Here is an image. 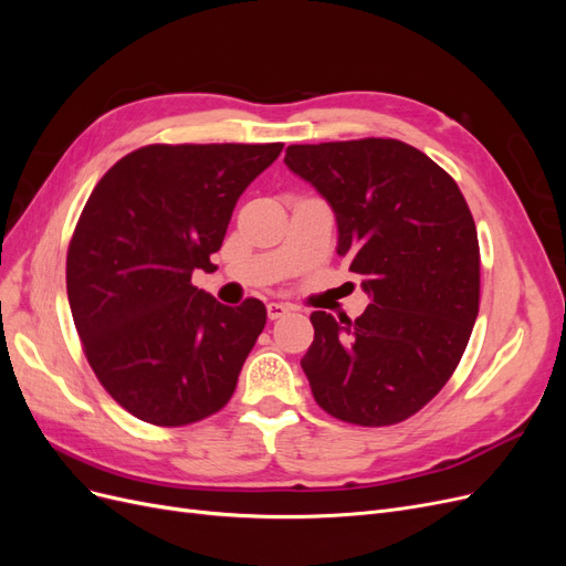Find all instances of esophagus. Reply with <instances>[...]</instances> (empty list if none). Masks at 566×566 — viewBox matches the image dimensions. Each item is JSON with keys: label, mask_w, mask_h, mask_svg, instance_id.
Returning <instances> with one entry per match:
<instances>
[{"label": "esophagus", "mask_w": 566, "mask_h": 566, "mask_svg": "<svg viewBox=\"0 0 566 566\" xmlns=\"http://www.w3.org/2000/svg\"><path fill=\"white\" fill-rule=\"evenodd\" d=\"M290 310L285 304H279V302H269L266 304V314H269V318L271 321H276V318H281V316H285Z\"/></svg>", "instance_id": "obj_1"}]
</instances>
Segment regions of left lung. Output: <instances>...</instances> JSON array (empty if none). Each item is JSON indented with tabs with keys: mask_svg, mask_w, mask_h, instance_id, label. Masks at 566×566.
<instances>
[{
	"mask_svg": "<svg viewBox=\"0 0 566 566\" xmlns=\"http://www.w3.org/2000/svg\"><path fill=\"white\" fill-rule=\"evenodd\" d=\"M290 172L337 221V254L370 297L358 318L314 312L302 358L316 403L337 420L410 418L449 382L479 314V243L458 184L397 139L287 146Z\"/></svg>",
	"mask_w": 566,
	"mask_h": 566,
	"instance_id": "left-lung-1",
	"label": "left lung"
}]
</instances>
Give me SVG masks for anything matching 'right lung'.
<instances>
[{"instance_id": "add662e5", "label": "right lung", "mask_w": 566, "mask_h": 566, "mask_svg": "<svg viewBox=\"0 0 566 566\" xmlns=\"http://www.w3.org/2000/svg\"><path fill=\"white\" fill-rule=\"evenodd\" d=\"M281 150L144 146L84 205L67 248V302L98 382L134 418L181 427L229 403L266 306H227L191 276L212 266L238 198Z\"/></svg>"}]
</instances>
